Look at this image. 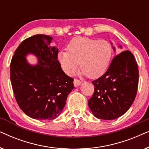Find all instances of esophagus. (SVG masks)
Segmentation results:
<instances>
[{"label": "esophagus", "mask_w": 149, "mask_h": 149, "mask_svg": "<svg viewBox=\"0 0 149 149\" xmlns=\"http://www.w3.org/2000/svg\"><path fill=\"white\" fill-rule=\"evenodd\" d=\"M81 83H82V82H81L80 80H78V79H75L74 81H73V83H74V87L79 86V85L81 84Z\"/></svg>", "instance_id": "esophagus-1"}]
</instances>
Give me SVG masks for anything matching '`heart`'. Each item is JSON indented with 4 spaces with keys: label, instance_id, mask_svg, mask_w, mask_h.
Returning <instances> with one entry per match:
<instances>
[{
    "label": "heart",
    "instance_id": "1",
    "mask_svg": "<svg viewBox=\"0 0 149 149\" xmlns=\"http://www.w3.org/2000/svg\"><path fill=\"white\" fill-rule=\"evenodd\" d=\"M68 51H60L58 61L64 72L72 75L78 68L81 74L95 78L107 70L113 56V46L109 40L78 36L72 39Z\"/></svg>",
    "mask_w": 149,
    "mask_h": 149
}]
</instances>
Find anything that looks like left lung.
Returning <instances> with one entry per match:
<instances>
[{"mask_svg": "<svg viewBox=\"0 0 149 149\" xmlns=\"http://www.w3.org/2000/svg\"><path fill=\"white\" fill-rule=\"evenodd\" d=\"M138 78V64L133 54L124 51L117 55L107 72L92 81L94 92L88 106L93 115L97 119L113 120L125 113L135 100Z\"/></svg>", "mask_w": 149, "mask_h": 149, "instance_id": "obj_1", "label": "left lung"}]
</instances>
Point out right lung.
<instances>
[{
	"mask_svg": "<svg viewBox=\"0 0 149 149\" xmlns=\"http://www.w3.org/2000/svg\"><path fill=\"white\" fill-rule=\"evenodd\" d=\"M52 39L44 34L26 38L15 50L10 65L16 102L26 115L34 119L58 117L74 88L73 79L65 74L59 64L58 49L51 46ZM30 53L38 58L36 65L26 60Z\"/></svg>",
	"mask_w": 149,
	"mask_h": 149,
	"instance_id": "add662e5",
	"label": "right lung"
}]
</instances>
